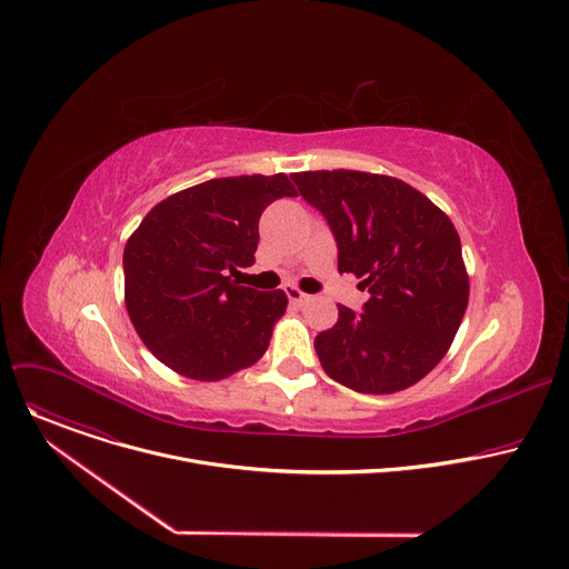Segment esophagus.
I'll list each match as a JSON object with an SVG mask.
<instances>
[{
	"mask_svg": "<svg viewBox=\"0 0 569 569\" xmlns=\"http://www.w3.org/2000/svg\"><path fill=\"white\" fill-rule=\"evenodd\" d=\"M286 290V295H288V299H290V303H295V306H303L310 297L308 295H303L299 288H295V286H286L283 288Z\"/></svg>",
	"mask_w": 569,
	"mask_h": 569,
	"instance_id": "obj_1",
	"label": "esophagus"
}]
</instances>
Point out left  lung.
Wrapping results in <instances>:
<instances>
[{
	"instance_id": "left-lung-1",
	"label": "left lung",
	"mask_w": 569,
	"mask_h": 569,
	"mask_svg": "<svg viewBox=\"0 0 569 569\" xmlns=\"http://www.w3.org/2000/svg\"><path fill=\"white\" fill-rule=\"evenodd\" d=\"M327 218L338 270L365 279L356 312L315 338L333 380L360 393H391L428 376L452 345L468 306L461 240L450 218L415 187L362 171L290 176Z\"/></svg>"
}]
</instances>
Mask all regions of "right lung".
Listing matches in <instances>:
<instances>
[{
    "mask_svg": "<svg viewBox=\"0 0 569 569\" xmlns=\"http://www.w3.org/2000/svg\"><path fill=\"white\" fill-rule=\"evenodd\" d=\"M283 196H297L283 173L218 178L167 198L141 220L123 250L126 308L159 362L187 378L220 380L266 353L288 297L231 277L254 263L261 213Z\"/></svg>",
    "mask_w": 569,
    "mask_h": 569,
    "instance_id": "obj_1",
    "label": "right lung"
}]
</instances>
